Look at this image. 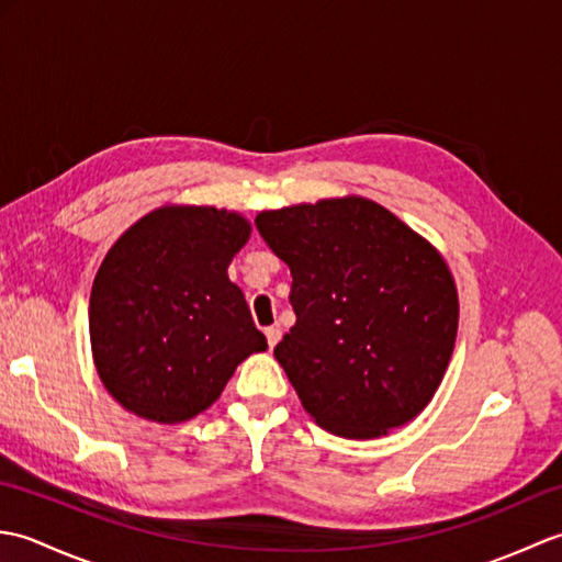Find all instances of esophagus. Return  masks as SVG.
<instances>
[{"instance_id":"obj_1","label":"esophagus","mask_w":562,"mask_h":562,"mask_svg":"<svg viewBox=\"0 0 562 562\" xmlns=\"http://www.w3.org/2000/svg\"><path fill=\"white\" fill-rule=\"evenodd\" d=\"M266 338H268V345H270V350H272L274 345L280 342V338H282V330H280L278 326H270V328H266Z\"/></svg>"}]
</instances>
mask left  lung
Segmentation results:
<instances>
[{"label":"left lung","mask_w":562,"mask_h":562,"mask_svg":"<svg viewBox=\"0 0 562 562\" xmlns=\"http://www.w3.org/2000/svg\"><path fill=\"white\" fill-rule=\"evenodd\" d=\"M256 226L292 272L296 324L274 357L316 425L374 439L420 415L459 328L439 250L360 195L260 212Z\"/></svg>","instance_id":"8db88e82"}]
</instances>
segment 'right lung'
<instances>
[{"instance_id": "obj_1", "label": "right lung", "mask_w": 562, "mask_h": 562, "mask_svg": "<svg viewBox=\"0 0 562 562\" xmlns=\"http://www.w3.org/2000/svg\"><path fill=\"white\" fill-rule=\"evenodd\" d=\"M248 236L238 212L164 205L105 254L89 300L91 355L125 411L186 423L222 396L248 355L268 350L226 274Z\"/></svg>"}]
</instances>
